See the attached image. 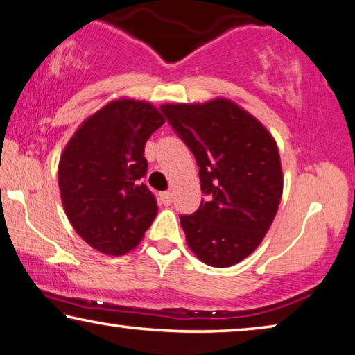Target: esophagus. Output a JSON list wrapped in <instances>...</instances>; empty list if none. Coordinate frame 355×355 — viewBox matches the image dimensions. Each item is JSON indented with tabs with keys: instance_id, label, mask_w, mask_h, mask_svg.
Segmentation results:
<instances>
[{
	"instance_id": "obj_1",
	"label": "esophagus",
	"mask_w": 355,
	"mask_h": 355,
	"mask_svg": "<svg viewBox=\"0 0 355 355\" xmlns=\"http://www.w3.org/2000/svg\"><path fill=\"white\" fill-rule=\"evenodd\" d=\"M159 200H162L163 205H171V203H173V193L171 192H162V193H159Z\"/></svg>"
}]
</instances>
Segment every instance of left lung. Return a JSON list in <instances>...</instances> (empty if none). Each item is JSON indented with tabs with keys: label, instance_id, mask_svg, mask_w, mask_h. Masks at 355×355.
<instances>
[{
	"label": "left lung",
	"instance_id": "obj_1",
	"mask_svg": "<svg viewBox=\"0 0 355 355\" xmlns=\"http://www.w3.org/2000/svg\"><path fill=\"white\" fill-rule=\"evenodd\" d=\"M162 111L196 157L207 196L181 216L189 249L215 268L239 263L263 241L283 197L275 137L227 98L164 103Z\"/></svg>",
	"mask_w": 355,
	"mask_h": 355
}]
</instances>
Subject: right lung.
Here are the masks:
<instances>
[{
	"label": "right lung",
	"instance_id": "obj_1",
	"mask_svg": "<svg viewBox=\"0 0 355 355\" xmlns=\"http://www.w3.org/2000/svg\"><path fill=\"white\" fill-rule=\"evenodd\" d=\"M164 124L157 106L118 98L82 123L62 150L58 184L77 234L105 255L128 254L142 241L158 211L140 178L150 135Z\"/></svg>",
	"mask_w": 355,
	"mask_h": 355
}]
</instances>
